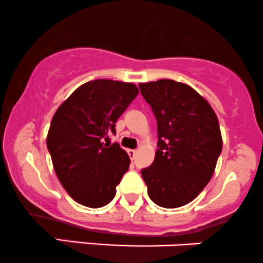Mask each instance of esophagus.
<instances>
[{
    "mask_svg": "<svg viewBox=\"0 0 263 263\" xmlns=\"http://www.w3.org/2000/svg\"><path fill=\"white\" fill-rule=\"evenodd\" d=\"M128 154L130 157V159H134L135 154H137V149H128Z\"/></svg>",
    "mask_w": 263,
    "mask_h": 263,
    "instance_id": "esophagus-1",
    "label": "esophagus"
}]
</instances>
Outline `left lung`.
Returning a JSON list of instances; mask_svg holds the SVG:
<instances>
[{"mask_svg":"<svg viewBox=\"0 0 263 263\" xmlns=\"http://www.w3.org/2000/svg\"><path fill=\"white\" fill-rule=\"evenodd\" d=\"M157 119L153 163L142 170L148 196L167 209L192 201L212 178L223 148L219 121L209 102L172 80L139 83Z\"/></svg>","mask_w":263,"mask_h":263,"instance_id":"8db88e82","label":"left lung"}]
</instances>
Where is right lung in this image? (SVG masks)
Masks as SVG:
<instances>
[{"instance_id": "obj_1", "label": "right lung", "mask_w": 263, "mask_h": 263, "mask_svg": "<svg viewBox=\"0 0 263 263\" xmlns=\"http://www.w3.org/2000/svg\"><path fill=\"white\" fill-rule=\"evenodd\" d=\"M138 93L134 83L90 81L54 114L47 147L58 180L78 204L101 208L115 197L130 158L118 143L110 144L109 137Z\"/></svg>"}]
</instances>
